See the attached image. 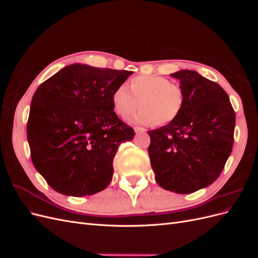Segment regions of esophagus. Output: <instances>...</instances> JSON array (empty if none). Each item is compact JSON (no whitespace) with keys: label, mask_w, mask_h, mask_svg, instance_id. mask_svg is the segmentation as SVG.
Listing matches in <instances>:
<instances>
[{"label":"esophagus","mask_w":258,"mask_h":258,"mask_svg":"<svg viewBox=\"0 0 258 258\" xmlns=\"http://www.w3.org/2000/svg\"><path fill=\"white\" fill-rule=\"evenodd\" d=\"M134 130L136 134H144V132L146 131L144 128H141V127H135Z\"/></svg>","instance_id":"1"}]
</instances>
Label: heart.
Wrapping results in <instances>:
<instances>
[{"instance_id":"obj_1","label":"heart","mask_w":258,"mask_h":258,"mask_svg":"<svg viewBox=\"0 0 258 258\" xmlns=\"http://www.w3.org/2000/svg\"><path fill=\"white\" fill-rule=\"evenodd\" d=\"M184 104L185 93L181 86L159 75L136 76L129 82V89L121 85L112 93V105L117 115L127 118L140 107L141 111L131 121L153 123L156 127L173 122L182 113Z\"/></svg>"}]
</instances>
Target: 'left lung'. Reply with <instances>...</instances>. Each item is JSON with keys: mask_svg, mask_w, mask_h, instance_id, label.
<instances>
[{"mask_svg": "<svg viewBox=\"0 0 258 258\" xmlns=\"http://www.w3.org/2000/svg\"><path fill=\"white\" fill-rule=\"evenodd\" d=\"M171 76L184 90V108L173 122L148 131V154L160 187L190 194L220 176L232 150L236 114L218 84L191 70Z\"/></svg>", "mask_w": 258, "mask_h": 258, "instance_id": "1", "label": "left lung"}]
</instances>
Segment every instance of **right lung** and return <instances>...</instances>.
Instances as JSON below:
<instances>
[{
  "mask_svg": "<svg viewBox=\"0 0 258 258\" xmlns=\"http://www.w3.org/2000/svg\"><path fill=\"white\" fill-rule=\"evenodd\" d=\"M131 71L74 63L45 81L31 101L27 137L32 162L53 190L91 196L113 177V159L135 131L112 105Z\"/></svg>",
  "mask_w": 258,
  "mask_h": 258,
  "instance_id": "right-lung-1",
  "label": "right lung"
}]
</instances>
